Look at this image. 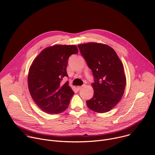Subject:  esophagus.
Segmentation results:
<instances>
[{
    "label": "esophagus",
    "mask_w": 155,
    "mask_h": 155,
    "mask_svg": "<svg viewBox=\"0 0 155 155\" xmlns=\"http://www.w3.org/2000/svg\"><path fill=\"white\" fill-rule=\"evenodd\" d=\"M83 87H84V85H83V86H77V89L78 91H80V90L82 89V88H83Z\"/></svg>",
    "instance_id": "1"
}]
</instances>
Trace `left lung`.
<instances>
[{
  "label": "left lung",
  "mask_w": 155,
  "mask_h": 155,
  "mask_svg": "<svg viewBox=\"0 0 155 155\" xmlns=\"http://www.w3.org/2000/svg\"><path fill=\"white\" fill-rule=\"evenodd\" d=\"M78 47L94 79V95L86 101L87 106L97 113L107 112L124 94L126 79L123 63L115 50L104 44L87 43Z\"/></svg>",
  "instance_id": "1"
}]
</instances>
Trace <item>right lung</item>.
<instances>
[{"instance_id":"right-lung-1","label":"right lung","mask_w":155,"mask_h":155,"mask_svg":"<svg viewBox=\"0 0 155 155\" xmlns=\"http://www.w3.org/2000/svg\"><path fill=\"white\" fill-rule=\"evenodd\" d=\"M78 53L75 45H56L44 49L33 61L28 74V87L35 103L48 114H58L67 108L74 92L68 81V59Z\"/></svg>"}]
</instances>
